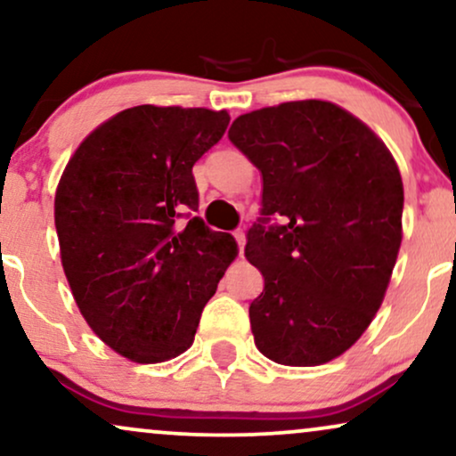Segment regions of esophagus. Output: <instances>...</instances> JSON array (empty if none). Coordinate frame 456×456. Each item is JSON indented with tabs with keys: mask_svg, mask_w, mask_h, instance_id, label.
Returning <instances> with one entry per match:
<instances>
[{
	"mask_svg": "<svg viewBox=\"0 0 456 456\" xmlns=\"http://www.w3.org/2000/svg\"><path fill=\"white\" fill-rule=\"evenodd\" d=\"M233 238L240 246V255H244V244H246V233L244 232H233Z\"/></svg>",
	"mask_w": 456,
	"mask_h": 456,
	"instance_id": "obj_1",
	"label": "esophagus"
}]
</instances>
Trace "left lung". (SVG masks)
Here are the masks:
<instances>
[{
	"instance_id": "1",
	"label": "left lung",
	"mask_w": 456,
	"mask_h": 456,
	"mask_svg": "<svg viewBox=\"0 0 456 456\" xmlns=\"http://www.w3.org/2000/svg\"><path fill=\"white\" fill-rule=\"evenodd\" d=\"M229 141L263 176L261 218L246 235L265 280L250 303L255 345L284 366L326 364L364 334L389 286L404 208L394 155L328 101L240 115Z\"/></svg>"
}]
</instances>
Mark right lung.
<instances>
[{
    "mask_svg": "<svg viewBox=\"0 0 456 456\" xmlns=\"http://www.w3.org/2000/svg\"><path fill=\"white\" fill-rule=\"evenodd\" d=\"M227 111L138 105L101 124L69 159L54 198L61 261L84 320L138 364L193 345L201 309L238 256L198 210L193 164Z\"/></svg>",
    "mask_w": 456,
    "mask_h": 456,
    "instance_id": "1",
    "label": "right lung"
}]
</instances>
